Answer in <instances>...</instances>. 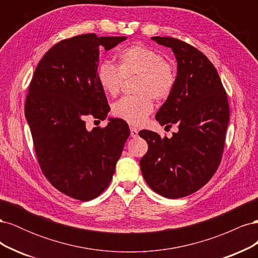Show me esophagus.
Here are the masks:
<instances>
[{
  "label": "esophagus",
  "instance_id": "obj_1",
  "mask_svg": "<svg viewBox=\"0 0 258 258\" xmlns=\"http://www.w3.org/2000/svg\"><path fill=\"white\" fill-rule=\"evenodd\" d=\"M138 135H139V130L135 127H130V136L132 138H137Z\"/></svg>",
  "mask_w": 258,
  "mask_h": 258
}]
</instances>
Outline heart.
Segmentation results:
<instances>
[{
  "label": "heart",
  "instance_id": "b5f03b06",
  "mask_svg": "<svg viewBox=\"0 0 258 258\" xmlns=\"http://www.w3.org/2000/svg\"><path fill=\"white\" fill-rule=\"evenodd\" d=\"M137 75L135 91L139 95L123 97L112 106L113 114L130 124H141L153 110L154 100H165L176 83L173 64L154 48L132 45L117 54V66L102 62L97 69V80L106 93L115 96L124 79Z\"/></svg>",
  "mask_w": 258,
  "mask_h": 258
}]
</instances>
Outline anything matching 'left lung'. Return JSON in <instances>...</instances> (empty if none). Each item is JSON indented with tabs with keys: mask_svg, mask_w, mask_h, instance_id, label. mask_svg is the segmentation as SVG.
Here are the masks:
<instances>
[{
	"mask_svg": "<svg viewBox=\"0 0 258 258\" xmlns=\"http://www.w3.org/2000/svg\"><path fill=\"white\" fill-rule=\"evenodd\" d=\"M152 40L172 49L177 61L175 87L156 114L161 126L176 123L172 138L142 130L148 144L140 160L147 185L177 199L205 186L220 166L229 121V105L215 67L194 46L173 37Z\"/></svg>",
	"mask_w": 258,
	"mask_h": 258,
	"instance_id": "left-lung-1",
	"label": "left lung"
}]
</instances>
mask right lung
I'll return each instance as SVG.
<instances>
[{"label": "right lung", "instance_id": "obj_1", "mask_svg": "<svg viewBox=\"0 0 258 258\" xmlns=\"http://www.w3.org/2000/svg\"><path fill=\"white\" fill-rule=\"evenodd\" d=\"M126 36L82 34L62 40L44 54L29 86L25 114L43 174L67 196L88 201L102 194L130 135L126 121L86 128V116L103 120L110 111L97 80L99 50Z\"/></svg>", "mask_w": 258, "mask_h": 258}]
</instances>
